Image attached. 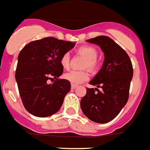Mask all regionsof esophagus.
<instances>
[{"label":"esophagus","instance_id":"34e87169","mask_svg":"<svg viewBox=\"0 0 150 150\" xmlns=\"http://www.w3.org/2000/svg\"><path fill=\"white\" fill-rule=\"evenodd\" d=\"M76 87H77V85H75V84H71V88H72L73 89H76Z\"/></svg>","mask_w":150,"mask_h":150}]
</instances>
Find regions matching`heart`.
I'll return each mask as SVG.
<instances>
[{"label":"heart","mask_w":150,"mask_h":150,"mask_svg":"<svg viewBox=\"0 0 150 150\" xmlns=\"http://www.w3.org/2000/svg\"><path fill=\"white\" fill-rule=\"evenodd\" d=\"M77 53L83 55L86 58L83 67L88 68L91 71H95L98 68V62L97 61L98 57V51L94 47L86 45L80 47L77 50ZM70 54L68 52L63 54L60 60V63L63 68L67 70L70 67ZM89 74L88 70H71L67 73L64 75V78L68 80L72 84H80L83 82L86 81L89 79Z\"/></svg>","instance_id":"heart-1"}]
</instances>
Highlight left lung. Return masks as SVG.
<instances>
[{
  "label": "left lung",
  "mask_w": 150,
  "mask_h": 150,
  "mask_svg": "<svg viewBox=\"0 0 150 150\" xmlns=\"http://www.w3.org/2000/svg\"><path fill=\"white\" fill-rule=\"evenodd\" d=\"M87 42L100 46L105 59L102 69L89 82L97 88H86L80 107L91 121L105 124L113 120L127 102L134 74L132 63L125 50L109 37L97 36Z\"/></svg>",
  "instance_id": "1"
}]
</instances>
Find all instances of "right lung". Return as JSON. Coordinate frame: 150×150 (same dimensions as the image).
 <instances>
[{
	"instance_id": "right-lung-1",
	"label": "right lung",
	"mask_w": 150,
	"mask_h": 150,
	"mask_svg": "<svg viewBox=\"0 0 150 150\" xmlns=\"http://www.w3.org/2000/svg\"><path fill=\"white\" fill-rule=\"evenodd\" d=\"M75 42L46 37L28 43L18 55L16 77L22 102L28 112L48 117L61 108L70 90V83L59 79L64 68L60 60ZM55 80L52 84L48 79Z\"/></svg>"
}]
</instances>
